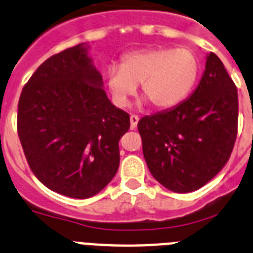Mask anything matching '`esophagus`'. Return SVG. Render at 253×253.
<instances>
[{"instance_id":"obj_1","label":"esophagus","mask_w":253,"mask_h":253,"mask_svg":"<svg viewBox=\"0 0 253 253\" xmlns=\"http://www.w3.org/2000/svg\"><path fill=\"white\" fill-rule=\"evenodd\" d=\"M138 116L136 115H131V117H129V124H131V129H135L136 127H137V124H138Z\"/></svg>"}]
</instances>
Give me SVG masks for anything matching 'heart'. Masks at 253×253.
<instances>
[{
  "label": "heart",
  "mask_w": 253,
  "mask_h": 253,
  "mask_svg": "<svg viewBox=\"0 0 253 253\" xmlns=\"http://www.w3.org/2000/svg\"><path fill=\"white\" fill-rule=\"evenodd\" d=\"M199 64L188 49L149 47L129 51L121 65L106 70V85L116 106L126 107L141 83V93L156 110H169L194 87Z\"/></svg>",
  "instance_id": "obj_1"
}]
</instances>
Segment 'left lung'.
Instances as JSON below:
<instances>
[{
	"label": "left lung",
	"instance_id": "1",
	"mask_svg": "<svg viewBox=\"0 0 253 253\" xmlns=\"http://www.w3.org/2000/svg\"><path fill=\"white\" fill-rule=\"evenodd\" d=\"M237 127V88L214 53L207 56L203 77L188 99L137 124L150 172L175 193L194 192L222 170Z\"/></svg>",
	"mask_w": 253,
	"mask_h": 253
}]
</instances>
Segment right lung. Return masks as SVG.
<instances>
[{"instance_id":"1","label":"right lung","mask_w":253,"mask_h":253,"mask_svg":"<svg viewBox=\"0 0 253 253\" xmlns=\"http://www.w3.org/2000/svg\"><path fill=\"white\" fill-rule=\"evenodd\" d=\"M83 44L50 56L22 88L17 133L39 180L61 195L98 194L120 165L129 116L111 103Z\"/></svg>"}]
</instances>
